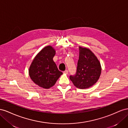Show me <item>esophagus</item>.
Masks as SVG:
<instances>
[{"label": "esophagus", "mask_w": 128, "mask_h": 128, "mask_svg": "<svg viewBox=\"0 0 128 128\" xmlns=\"http://www.w3.org/2000/svg\"><path fill=\"white\" fill-rule=\"evenodd\" d=\"M68 70H66L64 71L63 72L64 74H68Z\"/></svg>", "instance_id": "34e87169"}]
</instances>
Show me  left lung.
Instances as JSON below:
<instances>
[{"label":"left lung","mask_w":128,"mask_h":128,"mask_svg":"<svg viewBox=\"0 0 128 128\" xmlns=\"http://www.w3.org/2000/svg\"><path fill=\"white\" fill-rule=\"evenodd\" d=\"M79 56L75 75L70 79L76 88H88L96 84L101 73L99 60L91 51L86 48L79 47Z\"/></svg>","instance_id":"1"}]
</instances>
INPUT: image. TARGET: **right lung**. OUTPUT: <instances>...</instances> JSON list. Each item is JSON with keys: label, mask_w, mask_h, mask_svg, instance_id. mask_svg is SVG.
<instances>
[{"label": "right lung", "mask_w": 128, "mask_h": 128, "mask_svg": "<svg viewBox=\"0 0 128 128\" xmlns=\"http://www.w3.org/2000/svg\"><path fill=\"white\" fill-rule=\"evenodd\" d=\"M55 54L52 46L44 47L35 56L29 68L31 79L42 88L48 89L52 87L63 74L53 60Z\"/></svg>", "instance_id": "obj_1"}]
</instances>
